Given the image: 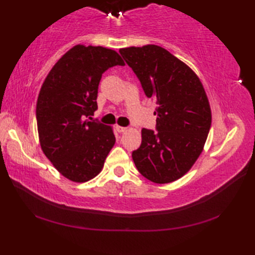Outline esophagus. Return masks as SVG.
<instances>
[{
	"mask_svg": "<svg viewBox=\"0 0 255 255\" xmlns=\"http://www.w3.org/2000/svg\"><path fill=\"white\" fill-rule=\"evenodd\" d=\"M127 127H122V126H116V130L118 131V132H125V131H127Z\"/></svg>",
	"mask_w": 255,
	"mask_h": 255,
	"instance_id": "obj_1",
	"label": "esophagus"
}]
</instances>
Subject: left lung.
I'll list each match as a JSON object with an SVG mask.
<instances>
[{"instance_id":"left-lung-1","label":"left lung","mask_w":255,"mask_h":255,"mask_svg":"<svg viewBox=\"0 0 255 255\" xmlns=\"http://www.w3.org/2000/svg\"><path fill=\"white\" fill-rule=\"evenodd\" d=\"M156 108V131L142 128L134 165L151 182L182 177L202 153L211 112L203 84L193 70L164 48L147 45L119 50Z\"/></svg>"}]
</instances>
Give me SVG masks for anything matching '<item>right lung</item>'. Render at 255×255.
Wrapping results in <instances>:
<instances>
[{"label":"right lung","instance_id":"1","mask_svg":"<svg viewBox=\"0 0 255 255\" xmlns=\"http://www.w3.org/2000/svg\"><path fill=\"white\" fill-rule=\"evenodd\" d=\"M116 51L77 45L50 70L38 95L36 118L41 149L70 181L95 177L115 144L110 126L91 121L102 74L124 66Z\"/></svg>","mask_w":255,"mask_h":255}]
</instances>
